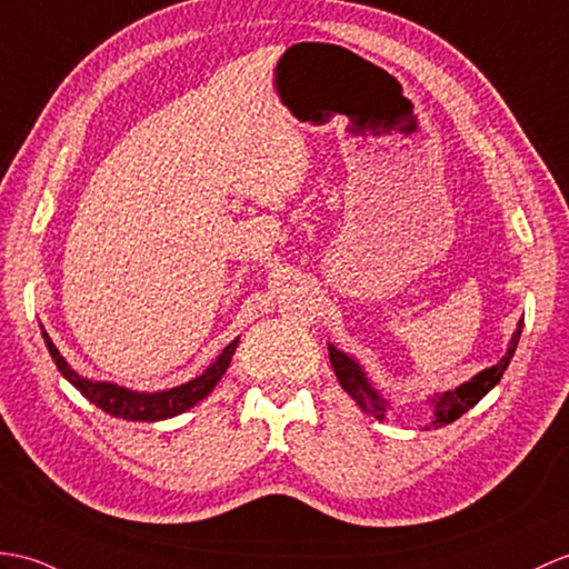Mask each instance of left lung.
I'll return each instance as SVG.
<instances>
[{"mask_svg":"<svg viewBox=\"0 0 569 569\" xmlns=\"http://www.w3.org/2000/svg\"><path fill=\"white\" fill-rule=\"evenodd\" d=\"M521 327H523V320L519 322V329H517V332H513L511 345H509L507 353L501 356L499 363H495L492 368H485L482 373H478L472 380L463 382V386H460V388H456L451 392H443V395H436V398H431L433 409H436V419L431 421L433 427L451 425V421H456L460 415H466L470 407L478 405L485 398V395L497 386L499 378L505 376V371H507V366L511 361L513 351H517L519 337H521ZM329 361H332V368H335V373H337L339 386L345 388L356 402H359V407L363 409V412L373 415L376 419L386 417L388 402L382 400L380 395L371 388V382L366 380L359 363L351 361L347 353L337 351L332 345H329Z\"/></svg>","mask_w":569,"mask_h":569,"instance_id":"8db88e82","label":"left lung"}]
</instances>
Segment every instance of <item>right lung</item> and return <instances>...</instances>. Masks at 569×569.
<instances>
[{"mask_svg": "<svg viewBox=\"0 0 569 569\" xmlns=\"http://www.w3.org/2000/svg\"><path fill=\"white\" fill-rule=\"evenodd\" d=\"M43 339H46V347L52 356V361H56V366H58V371L68 378L89 402L101 407L106 415L118 417V419H130V421L169 419V417L187 412V409H191L196 402H201L206 395L218 386L222 373L228 371L232 353L237 349V341H240V339L230 341V345L224 347L222 353L216 359V363L210 366L203 376L183 382V386H179V388H171L164 392H136V390L118 388V386H113V382L87 380L79 373H74L70 363L64 361L60 351L56 349V345H52V339L46 335V329H43Z\"/></svg>", "mask_w": 569, "mask_h": 569, "instance_id": "1", "label": "right lung"}]
</instances>
